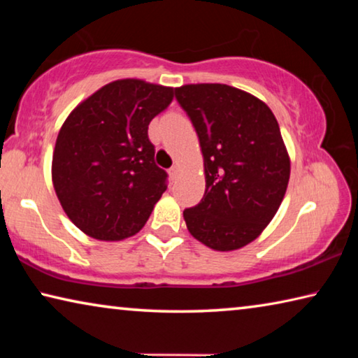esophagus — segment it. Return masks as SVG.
Instances as JSON below:
<instances>
[{
  "instance_id": "obj_1",
  "label": "esophagus",
  "mask_w": 358,
  "mask_h": 358,
  "mask_svg": "<svg viewBox=\"0 0 358 358\" xmlns=\"http://www.w3.org/2000/svg\"><path fill=\"white\" fill-rule=\"evenodd\" d=\"M169 173H171V177H172V180H177V177H178V173H180V166H178V164H175V166H172V167H171V171H169Z\"/></svg>"
}]
</instances>
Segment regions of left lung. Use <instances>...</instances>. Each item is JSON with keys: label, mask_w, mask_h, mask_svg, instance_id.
<instances>
[{"label": "left lung", "mask_w": 358, "mask_h": 358, "mask_svg": "<svg viewBox=\"0 0 358 358\" xmlns=\"http://www.w3.org/2000/svg\"><path fill=\"white\" fill-rule=\"evenodd\" d=\"M203 155L205 192L183 217L194 238L215 251L256 240L273 220L290 177V157L264 101L224 83L175 88Z\"/></svg>", "instance_id": "obj_1"}]
</instances>
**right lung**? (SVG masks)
I'll return each mask as SVG.
<instances>
[{
  "instance_id": "add662e5",
  "label": "right lung",
  "mask_w": 358,
  "mask_h": 358,
  "mask_svg": "<svg viewBox=\"0 0 358 358\" xmlns=\"http://www.w3.org/2000/svg\"><path fill=\"white\" fill-rule=\"evenodd\" d=\"M173 88L141 78L104 85L82 101L58 132L52 181L69 220L96 240L136 235L167 189L148 124Z\"/></svg>"
}]
</instances>
